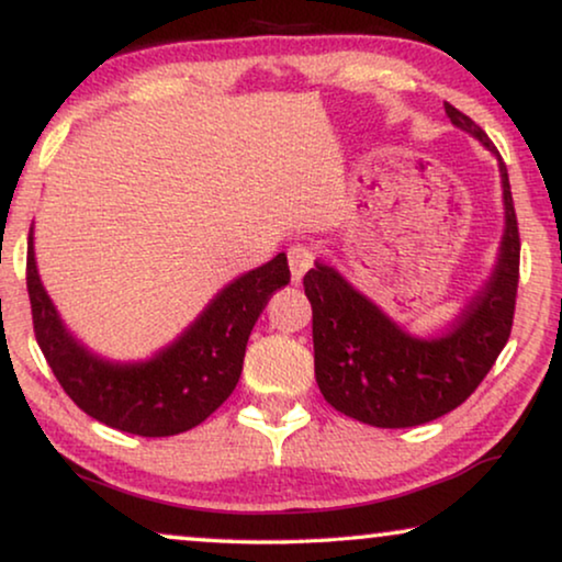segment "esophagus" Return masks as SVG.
I'll return each mask as SVG.
<instances>
[{"instance_id": "34e87169", "label": "esophagus", "mask_w": 562, "mask_h": 562, "mask_svg": "<svg viewBox=\"0 0 562 562\" xmlns=\"http://www.w3.org/2000/svg\"><path fill=\"white\" fill-rule=\"evenodd\" d=\"M314 258H317V252H314L312 245H304V243H296L289 248V268H291V281H302V276L310 271Z\"/></svg>"}]
</instances>
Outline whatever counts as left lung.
Segmentation results:
<instances>
[{"label": "left lung", "mask_w": 562, "mask_h": 562, "mask_svg": "<svg viewBox=\"0 0 562 562\" xmlns=\"http://www.w3.org/2000/svg\"><path fill=\"white\" fill-rule=\"evenodd\" d=\"M452 125L498 160L504 235L486 289L442 335H414L358 291L337 268L314 263L304 276L312 302L314 375L327 404L371 427L432 422L465 402L509 340L519 283V229L509 173L494 143L471 117L445 102Z\"/></svg>", "instance_id": "8db88e82"}]
</instances>
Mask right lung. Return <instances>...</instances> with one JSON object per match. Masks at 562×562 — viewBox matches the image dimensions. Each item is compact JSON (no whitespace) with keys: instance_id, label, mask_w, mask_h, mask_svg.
Returning <instances> with one entry per match:
<instances>
[{"instance_id":"1","label":"right lung","mask_w":562,"mask_h":562,"mask_svg":"<svg viewBox=\"0 0 562 562\" xmlns=\"http://www.w3.org/2000/svg\"><path fill=\"white\" fill-rule=\"evenodd\" d=\"M27 243V294L35 337L50 371L76 406L120 432L168 437L202 425L240 381L245 345L268 296L289 283L286 252L229 281L166 348L140 360L91 350L66 327L45 291Z\"/></svg>"}]
</instances>
